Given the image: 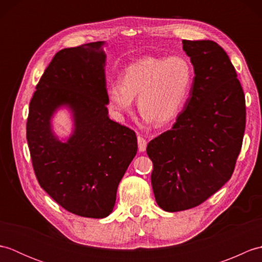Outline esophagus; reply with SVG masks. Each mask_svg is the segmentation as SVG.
I'll return each instance as SVG.
<instances>
[{"instance_id":"34e87169","label":"esophagus","mask_w":262,"mask_h":262,"mask_svg":"<svg viewBox=\"0 0 262 262\" xmlns=\"http://www.w3.org/2000/svg\"><path fill=\"white\" fill-rule=\"evenodd\" d=\"M137 143H138V149H140V152H144L146 149L147 146V141L144 138L143 136L138 135L137 136Z\"/></svg>"}]
</instances>
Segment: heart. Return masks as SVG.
<instances>
[{"mask_svg":"<svg viewBox=\"0 0 262 262\" xmlns=\"http://www.w3.org/2000/svg\"><path fill=\"white\" fill-rule=\"evenodd\" d=\"M193 83L192 65L186 56H148L130 64L120 82L108 85L110 108L117 116L130 113L134 98L146 121L163 126L176 119L186 104Z\"/></svg>","mask_w":262,"mask_h":262,"instance_id":"b5f03b06","label":"heart"}]
</instances>
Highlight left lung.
Returning a JSON list of instances; mask_svg holds the SVG:
<instances>
[{
    "label": "left lung",
    "mask_w": 262,
    "mask_h": 262,
    "mask_svg": "<svg viewBox=\"0 0 262 262\" xmlns=\"http://www.w3.org/2000/svg\"><path fill=\"white\" fill-rule=\"evenodd\" d=\"M194 77L185 110L147 144L155 200L166 211L204 203L234 172L246 129V98L229 55L211 40H182Z\"/></svg>",
    "instance_id": "left-lung-1"
}]
</instances>
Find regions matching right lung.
I'll return each instance as SVG.
<instances>
[{
    "instance_id": "add662e5",
    "label": "right lung",
    "mask_w": 262,
    "mask_h": 262,
    "mask_svg": "<svg viewBox=\"0 0 262 262\" xmlns=\"http://www.w3.org/2000/svg\"><path fill=\"white\" fill-rule=\"evenodd\" d=\"M105 41L55 54L36 85L27 141L40 187L72 214L103 219L114 209L121 178L137 152L135 132L109 119L104 77ZM60 104L75 113L68 143L51 134L49 119Z\"/></svg>"
}]
</instances>
